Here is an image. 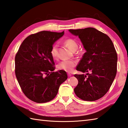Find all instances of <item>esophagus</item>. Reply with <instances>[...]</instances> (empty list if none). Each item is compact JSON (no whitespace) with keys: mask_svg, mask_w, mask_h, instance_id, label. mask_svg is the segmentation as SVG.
<instances>
[{"mask_svg":"<svg viewBox=\"0 0 128 128\" xmlns=\"http://www.w3.org/2000/svg\"><path fill=\"white\" fill-rule=\"evenodd\" d=\"M67 74H68V77H70L71 76H72V74H71L70 73H68Z\"/></svg>","mask_w":128,"mask_h":128,"instance_id":"34e87169","label":"esophagus"}]
</instances>
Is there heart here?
I'll list each match as a JSON object with an SVG mask.
<instances>
[{
	"label": "heart",
	"mask_w": 128,
	"mask_h": 128,
	"mask_svg": "<svg viewBox=\"0 0 128 128\" xmlns=\"http://www.w3.org/2000/svg\"><path fill=\"white\" fill-rule=\"evenodd\" d=\"M64 43L71 50L74 51L78 47L77 42L72 38H68L65 40ZM50 54L54 59H57L58 58V46L56 44H54L50 49ZM77 64V62L74 60H64L59 62L58 68L59 70L70 72L73 70L74 67Z\"/></svg>",
	"instance_id": "heart-1"
}]
</instances>
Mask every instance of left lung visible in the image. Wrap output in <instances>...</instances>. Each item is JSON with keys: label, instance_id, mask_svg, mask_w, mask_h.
Instances as JSON below:
<instances>
[{"label": "left lung", "instance_id": "obj_1", "mask_svg": "<svg viewBox=\"0 0 128 128\" xmlns=\"http://www.w3.org/2000/svg\"><path fill=\"white\" fill-rule=\"evenodd\" d=\"M69 31L78 36L86 51L76 70L88 73L74 75L78 81L74 92L82 100H98L108 92L116 75L118 55L113 42L107 34L93 28Z\"/></svg>", "mask_w": 128, "mask_h": 128}]
</instances>
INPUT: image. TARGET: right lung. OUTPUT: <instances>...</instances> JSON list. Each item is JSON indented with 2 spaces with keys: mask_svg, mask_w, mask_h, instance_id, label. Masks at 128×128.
Listing matches in <instances>:
<instances>
[{
  "mask_svg": "<svg viewBox=\"0 0 128 128\" xmlns=\"http://www.w3.org/2000/svg\"><path fill=\"white\" fill-rule=\"evenodd\" d=\"M62 33L42 31L26 38L15 56V74L25 96L34 102L51 101L60 85L68 78L66 71L54 72L55 62L50 54L54 43Z\"/></svg>",
  "mask_w": 128,
  "mask_h": 128,
  "instance_id": "right-lung-1",
  "label": "right lung"
}]
</instances>
